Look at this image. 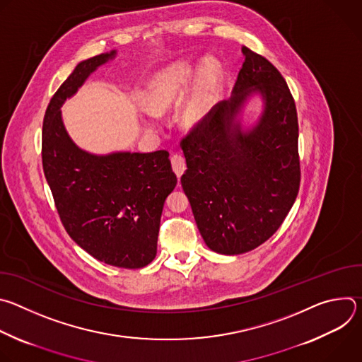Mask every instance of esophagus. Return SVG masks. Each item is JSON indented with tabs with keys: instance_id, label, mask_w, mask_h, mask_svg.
Segmentation results:
<instances>
[{
	"instance_id": "obj_1",
	"label": "esophagus",
	"mask_w": 362,
	"mask_h": 362,
	"mask_svg": "<svg viewBox=\"0 0 362 362\" xmlns=\"http://www.w3.org/2000/svg\"><path fill=\"white\" fill-rule=\"evenodd\" d=\"M170 160H172L173 172L176 173L177 179H180L182 175H183L185 170H186V162H185V159L180 156V154H173Z\"/></svg>"
}]
</instances>
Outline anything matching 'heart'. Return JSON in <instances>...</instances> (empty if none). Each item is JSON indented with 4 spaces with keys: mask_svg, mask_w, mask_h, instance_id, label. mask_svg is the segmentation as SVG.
Here are the masks:
<instances>
[{
    "mask_svg": "<svg viewBox=\"0 0 362 362\" xmlns=\"http://www.w3.org/2000/svg\"><path fill=\"white\" fill-rule=\"evenodd\" d=\"M194 67L189 62L175 63L160 70L147 84L143 100L150 113L170 109L186 90ZM223 80V70L216 59H206L196 73L194 86L180 109V122L193 127L203 123L214 110Z\"/></svg>",
    "mask_w": 362,
    "mask_h": 362,
    "instance_id": "heart-1",
    "label": "heart"
}]
</instances>
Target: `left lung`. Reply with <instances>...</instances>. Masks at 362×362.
Returning a JSON list of instances; mask_svg holds the SVG:
<instances>
[{
    "instance_id": "8db88e82",
    "label": "left lung",
    "mask_w": 362,
    "mask_h": 362,
    "mask_svg": "<svg viewBox=\"0 0 362 362\" xmlns=\"http://www.w3.org/2000/svg\"><path fill=\"white\" fill-rule=\"evenodd\" d=\"M242 53L230 98L180 143L187 165L180 182L197 229L222 255L267 242L289 214L300 182L298 116L288 84L265 57L245 45ZM255 93L263 98V113L243 128L238 116Z\"/></svg>"
}]
</instances>
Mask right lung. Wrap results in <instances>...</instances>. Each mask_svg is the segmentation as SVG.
<instances>
[{
  "label": "right lung",
  "instance_id": "right-lung-1",
  "mask_svg": "<svg viewBox=\"0 0 362 362\" xmlns=\"http://www.w3.org/2000/svg\"><path fill=\"white\" fill-rule=\"evenodd\" d=\"M116 54L112 49L80 62L49 100L42 122V169L70 238L100 262L137 269L156 256L163 204L177 183L169 153L93 154L71 140L60 110Z\"/></svg>",
  "mask_w": 362,
  "mask_h": 362
}]
</instances>
